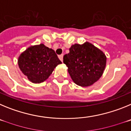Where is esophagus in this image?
Segmentation results:
<instances>
[{
  "label": "esophagus",
  "mask_w": 131,
  "mask_h": 131,
  "mask_svg": "<svg viewBox=\"0 0 131 131\" xmlns=\"http://www.w3.org/2000/svg\"><path fill=\"white\" fill-rule=\"evenodd\" d=\"M58 57H59V59H60V60H61L62 62H63V54H62V55H60Z\"/></svg>",
  "instance_id": "1"
}]
</instances>
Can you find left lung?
Listing matches in <instances>:
<instances>
[{"instance_id": "8db88e82", "label": "left lung", "mask_w": 131, "mask_h": 131, "mask_svg": "<svg viewBox=\"0 0 131 131\" xmlns=\"http://www.w3.org/2000/svg\"><path fill=\"white\" fill-rule=\"evenodd\" d=\"M106 54L89 42L75 44L63 56V63L73 81L86 87L93 84L102 75L106 66Z\"/></svg>"}]
</instances>
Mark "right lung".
<instances>
[{"mask_svg": "<svg viewBox=\"0 0 131 131\" xmlns=\"http://www.w3.org/2000/svg\"><path fill=\"white\" fill-rule=\"evenodd\" d=\"M18 63L21 72L33 83L45 81L62 62L54 50L44 44L28 47L21 53Z\"/></svg>", "mask_w": 131, "mask_h": 131, "instance_id": "right-lung-1", "label": "right lung"}]
</instances>
